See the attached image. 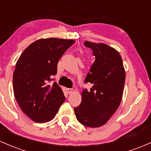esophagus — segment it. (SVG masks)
I'll return each mask as SVG.
<instances>
[{
    "label": "esophagus",
    "mask_w": 151,
    "mask_h": 151,
    "mask_svg": "<svg viewBox=\"0 0 151 151\" xmlns=\"http://www.w3.org/2000/svg\"><path fill=\"white\" fill-rule=\"evenodd\" d=\"M67 91L68 93L71 94V93H72L73 92H74V89H72V88H68V89H67Z\"/></svg>",
    "instance_id": "obj_1"
}]
</instances>
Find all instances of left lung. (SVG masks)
I'll use <instances>...</instances> for the list:
<instances>
[{
    "mask_svg": "<svg viewBox=\"0 0 151 151\" xmlns=\"http://www.w3.org/2000/svg\"><path fill=\"white\" fill-rule=\"evenodd\" d=\"M84 45L92 49L95 57L85 79V82L93 86L90 90L82 91L81 104L74 110L81 124L99 127L107 123L120 105L125 71L121 56L114 48L87 41Z\"/></svg>",
    "mask_w": 151,
    "mask_h": 151,
    "instance_id": "1",
    "label": "left lung"
}]
</instances>
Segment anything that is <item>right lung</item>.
<instances>
[{"label": "right lung", "instance_id": "add662e5", "mask_svg": "<svg viewBox=\"0 0 151 151\" xmlns=\"http://www.w3.org/2000/svg\"><path fill=\"white\" fill-rule=\"evenodd\" d=\"M74 42L57 38L39 39L18 59L13 75L14 95L23 112L33 121H50L65 100L57 82L48 83L57 74L59 59Z\"/></svg>", "mask_w": 151, "mask_h": 151}]
</instances>
